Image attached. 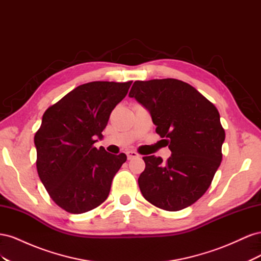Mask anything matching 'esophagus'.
I'll return each instance as SVG.
<instances>
[{
  "mask_svg": "<svg viewBox=\"0 0 261 261\" xmlns=\"http://www.w3.org/2000/svg\"><path fill=\"white\" fill-rule=\"evenodd\" d=\"M126 155H127V159L132 160V159H136V158L139 156V154L135 151H127L126 152Z\"/></svg>",
  "mask_w": 261,
  "mask_h": 261,
  "instance_id": "34e87169",
  "label": "esophagus"
}]
</instances>
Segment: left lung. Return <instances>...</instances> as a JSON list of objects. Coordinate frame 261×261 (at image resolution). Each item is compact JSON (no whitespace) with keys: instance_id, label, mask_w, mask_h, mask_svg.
<instances>
[{"instance_id":"8db88e82","label":"left lung","mask_w":261,"mask_h":261,"mask_svg":"<svg viewBox=\"0 0 261 261\" xmlns=\"http://www.w3.org/2000/svg\"><path fill=\"white\" fill-rule=\"evenodd\" d=\"M128 97L148 110L156 134L172 151L167 162L143 158L141 194L163 210L189 207L207 192L222 160L225 133L219 111L193 86L173 78L137 81Z\"/></svg>"}]
</instances>
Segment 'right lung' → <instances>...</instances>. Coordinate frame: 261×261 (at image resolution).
<instances>
[{
    "label": "right lung",
    "instance_id": "right-lung-1",
    "mask_svg": "<svg viewBox=\"0 0 261 261\" xmlns=\"http://www.w3.org/2000/svg\"><path fill=\"white\" fill-rule=\"evenodd\" d=\"M133 82H91L76 87L42 116L35 135L37 171L46 192L69 213L90 211L103 202L112 179L127 159L93 144Z\"/></svg>",
    "mask_w": 261,
    "mask_h": 261
}]
</instances>
